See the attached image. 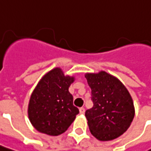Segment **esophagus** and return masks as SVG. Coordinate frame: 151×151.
<instances>
[{
    "label": "esophagus",
    "instance_id": "obj_1",
    "mask_svg": "<svg viewBox=\"0 0 151 151\" xmlns=\"http://www.w3.org/2000/svg\"><path fill=\"white\" fill-rule=\"evenodd\" d=\"M79 112H80L81 114H83L85 113V109L83 107H81L80 109H79Z\"/></svg>",
    "mask_w": 151,
    "mask_h": 151
}]
</instances>
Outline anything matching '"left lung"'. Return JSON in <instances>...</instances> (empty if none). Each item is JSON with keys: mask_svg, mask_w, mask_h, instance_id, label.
<instances>
[{"mask_svg": "<svg viewBox=\"0 0 151 151\" xmlns=\"http://www.w3.org/2000/svg\"><path fill=\"white\" fill-rule=\"evenodd\" d=\"M85 78L93 103L85 112L90 132L102 141L116 139L127 130L134 119L132 98L122 83L106 72L87 73Z\"/></svg>", "mask_w": 151, "mask_h": 151, "instance_id": "1", "label": "left lung"}]
</instances>
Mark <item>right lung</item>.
I'll use <instances>...</instances> for the list:
<instances>
[{
  "instance_id": "add662e5",
  "label": "right lung",
  "mask_w": 151,
  "mask_h": 151,
  "mask_svg": "<svg viewBox=\"0 0 151 151\" xmlns=\"http://www.w3.org/2000/svg\"><path fill=\"white\" fill-rule=\"evenodd\" d=\"M73 81V77L64 76L59 68L51 70L40 80L28 105L29 119L37 131L57 136L73 122L79 113L68 91Z\"/></svg>"
}]
</instances>
